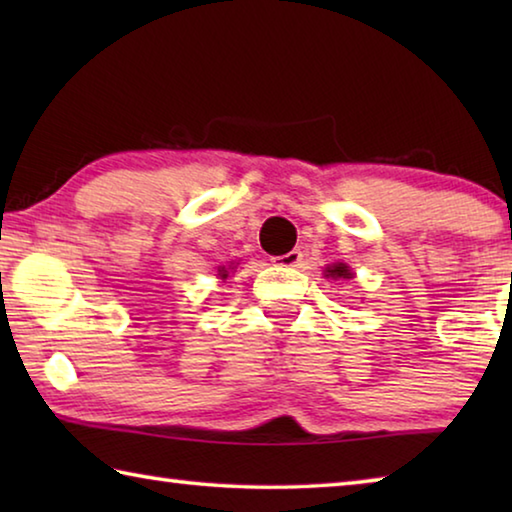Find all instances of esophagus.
Returning a JSON list of instances; mask_svg holds the SVG:
<instances>
[{
    "label": "esophagus",
    "instance_id": "1",
    "mask_svg": "<svg viewBox=\"0 0 512 512\" xmlns=\"http://www.w3.org/2000/svg\"><path fill=\"white\" fill-rule=\"evenodd\" d=\"M273 262H275L277 266H298V264L302 262V250L293 248V250H289L287 255H277V257H273Z\"/></svg>",
    "mask_w": 512,
    "mask_h": 512
}]
</instances>
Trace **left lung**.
Instances as JSON below:
<instances>
[{
	"label": "left lung",
	"instance_id": "8db88e82",
	"mask_svg": "<svg viewBox=\"0 0 512 512\" xmlns=\"http://www.w3.org/2000/svg\"><path fill=\"white\" fill-rule=\"evenodd\" d=\"M325 277H352V273H350V266H345V264H332V266H327V271H325Z\"/></svg>",
	"mask_w": 512,
	"mask_h": 512
}]
</instances>
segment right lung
<instances>
[{
  "mask_svg": "<svg viewBox=\"0 0 512 512\" xmlns=\"http://www.w3.org/2000/svg\"><path fill=\"white\" fill-rule=\"evenodd\" d=\"M221 277H228V273H225V271H223V273H221Z\"/></svg>",
  "mask_w": 512,
  "mask_h": 512,
  "instance_id": "obj_1",
  "label": "right lung"
}]
</instances>
